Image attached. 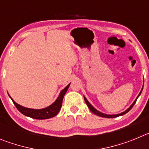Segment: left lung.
I'll return each instance as SVG.
<instances>
[{"label": "left lung", "mask_w": 149, "mask_h": 149, "mask_svg": "<svg viewBox=\"0 0 149 149\" xmlns=\"http://www.w3.org/2000/svg\"><path fill=\"white\" fill-rule=\"evenodd\" d=\"M143 88H142L141 91H140V93H139V94L138 95V96H137V97H136V99H135V101H134V103H133L132 104H131V106H130V107H129V108H127V110H125V111L122 112V113H119V114H116V115H107V114H104V113H101V112H99V111H98V110H96L95 108H94V107H93L90 104V103H89V101H87V99H86V98H85V97H84V101H85L86 104H87V106H88V107H89V110H90L91 111L93 112V113L95 114V115L98 116H101V117H104V118H116V117H118V116H120L125 115V113H127V112H129V111H130V110H131V108H132L133 107H134V105L135 104V103H136V100H137L138 97H139V96L140 95V94H141L142 91H143Z\"/></svg>", "instance_id": "8db88e82"}]
</instances>
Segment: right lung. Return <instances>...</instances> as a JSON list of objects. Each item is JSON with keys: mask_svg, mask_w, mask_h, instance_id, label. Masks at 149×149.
Segmentation results:
<instances>
[{"mask_svg": "<svg viewBox=\"0 0 149 149\" xmlns=\"http://www.w3.org/2000/svg\"><path fill=\"white\" fill-rule=\"evenodd\" d=\"M69 86H70V84H68L66 87L64 88L60 92V95L58 96V98H56V101L52 104L48 106V107H45V108L43 109H39V110L27 108V107L21 106V105H19L18 104H17L16 102L13 101L10 96V97L12 99V101H13V104H15V106L16 107V108L18 110V111L21 112L24 116L36 119H50V118H52V117H54L55 116L57 115V113H59L60 109H61L63 97H64L65 94L66 93Z\"/></svg>", "mask_w": 149, "mask_h": 149, "instance_id": "obj_1", "label": "right lung"}]
</instances>
